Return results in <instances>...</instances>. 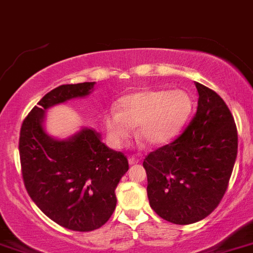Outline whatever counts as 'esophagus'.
<instances>
[{
	"label": "esophagus",
	"mask_w": 253,
	"mask_h": 253,
	"mask_svg": "<svg viewBox=\"0 0 253 253\" xmlns=\"http://www.w3.org/2000/svg\"><path fill=\"white\" fill-rule=\"evenodd\" d=\"M128 163H130L131 166H132V165H136V163H139V159H137L136 157H130V158H128Z\"/></svg>",
	"instance_id": "34e87169"
}]
</instances>
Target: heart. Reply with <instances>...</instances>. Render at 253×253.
Listing matches in <instances>:
<instances>
[{"label": "heart", "mask_w": 253, "mask_h": 253, "mask_svg": "<svg viewBox=\"0 0 253 253\" xmlns=\"http://www.w3.org/2000/svg\"><path fill=\"white\" fill-rule=\"evenodd\" d=\"M120 112L105 116L110 140L117 146L126 143L132 126L139 125L137 136L152 146L167 144L180 132L192 113V99L185 91L141 90L123 96Z\"/></svg>", "instance_id": "1"}]
</instances>
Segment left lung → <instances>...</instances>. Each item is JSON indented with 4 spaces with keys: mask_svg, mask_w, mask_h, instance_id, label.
I'll use <instances>...</instances> for the list:
<instances>
[{
    "mask_svg": "<svg viewBox=\"0 0 253 253\" xmlns=\"http://www.w3.org/2000/svg\"><path fill=\"white\" fill-rule=\"evenodd\" d=\"M195 87L198 108L192 122L143 163L150 207L177 225L199 221L217 207L238 152L237 126L228 105L209 87L198 82Z\"/></svg>",
    "mask_w": 253,
    "mask_h": 253,
    "instance_id": "1",
    "label": "left lung"
}]
</instances>
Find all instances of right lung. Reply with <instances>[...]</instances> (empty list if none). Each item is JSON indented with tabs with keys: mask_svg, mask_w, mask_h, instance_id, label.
Wrapping results in <instances>:
<instances>
[{
	"mask_svg": "<svg viewBox=\"0 0 253 253\" xmlns=\"http://www.w3.org/2000/svg\"><path fill=\"white\" fill-rule=\"evenodd\" d=\"M95 82L61 84L44 95L23 121L19 153L27 192L52 221L74 231L99 229L117 205L116 190L128 169L121 152L108 148L92 128L67 140L43 128L48 108L90 94Z\"/></svg>",
	"mask_w": 253,
	"mask_h": 253,
	"instance_id": "add662e5",
	"label": "right lung"
}]
</instances>
